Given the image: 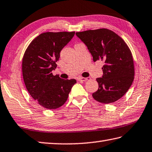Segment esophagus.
I'll list each match as a JSON object with an SVG mask.
<instances>
[{
    "label": "esophagus",
    "instance_id": "1",
    "mask_svg": "<svg viewBox=\"0 0 152 152\" xmlns=\"http://www.w3.org/2000/svg\"><path fill=\"white\" fill-rule=\"evenodd\" d=\"M89 79H90L89 78H82V77H80V78H78V80L80 82H86V81L88 80Z\"/></svg>",
    "mask_w": 152,
    "mask_h": 152
}]
</instances>
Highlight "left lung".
Listing matches in <instances>:
<instances>
[{
    "mask_svg": "<svg viewBox=\"0 0 152 152\" xmlns=\"http://www.w3.org/2000/svg\"><path fill=\"white\" fill-rule=\"evenodd\" d=\"M76 34L87 46L94 61L104 62L103 75L96 78L99 88L92 94L93 98L104 104L115 102L125 94L134 81V66L130 50L122 38L106 28Z\"/></svg>",
    "mask_w": 152,
    "mask_h": 152,
    "instance_id": "obj_1",
    "label": "left lung"
}]
</instances>
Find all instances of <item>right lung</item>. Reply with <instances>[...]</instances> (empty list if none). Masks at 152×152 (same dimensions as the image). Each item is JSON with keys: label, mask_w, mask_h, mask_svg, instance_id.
Listing matches in <instances>:
<instances>
[{"label": "right lung", "mask_w": 152, "mask_h": 152, "mask_svg": "<svg viewBox=\"0 0 152 152\" xmlns=\"http://www.w3.org/2000/svg\"><path fill=\"white\" fill-rule=\"evenodd\" d=\"M75 32H45L34 38L23 58V76L30 96L42 107L58 108L66 102L75 79L64 80L52 72L57 67L62 48Z\"/></svg>", "instance_id": "1"}]
</instances>
